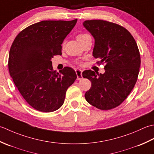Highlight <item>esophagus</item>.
<instances>
[{"label": "esophagus", "mask_w": 154, "mask_h": 154, "mask_svg": "<svg viewBox=\"0 0 154 154\" xmlns=\"http://www.w3.org/2000/svg\"><path fill=\"white\" fill-rule=\"evenodd\" d=\"M76 73L77 75V80H80L82 79L83 77H82V71L81 70H76Z\"/></svg>", "instance_id": "1"}]
</instances>
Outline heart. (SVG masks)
Instances as JSON below:
<instances>
[{
    "instance_id": "heart-1",
    "label": "heart",
    "mask_w": 154,
    "mask_h": 154,
    "mask_svg": "<svg viewBox=\"0 0 154 154\" xmlns=\"http://www.w3.org/2000/svg\"><path fill=\"white\" fill-rule=\"evenodd\" d=\"M91 38L90 35L87 33H80L78 34L76 36V38L79 42L82 41V40H86L87 38Z\"/></svg>"
}]
</instances>
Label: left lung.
<instances>
[{
	"instance_id": "left-lung-1",
	"label": "left lung",
	"mask_w": 154,
	"mask_h": 154,
	"mask_svg": "<svg viewBox=\"0 0 154 154\" xmlns=\"http://www.w3.org/2000/svg\"><path fill=\"white\" fill-rule=\"evenodd\" d=\"M84 27L95 39L93 56L105 64V73L84 71L92 82L85 94L86 101L102 110L116 108L133 90L138 76L140 54L136 40L124 27L103 20L84 21Z\"/></svg>"
}]
</instances>
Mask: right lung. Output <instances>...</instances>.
<instances>
[{
  "label": "right lung",
  "mask_w": 154,
  "mask_h": 154,
  "mask_svg": "<svg viewBox=\"0 0 154 154\" xmlns=\"http://www.w3.org/2000/svg\"><path fill=\"white\" fill-rule=\"evenodd\" d=\"M76 22L42 20L22 30L12 44L9 73L22 96L36 110H57L76 79L72 68L64 67L57 72L51 61L54 56L62 54L61 45Z\"/></svg>",
  "instance_id": "right-lung-1"
}]
</instances>
